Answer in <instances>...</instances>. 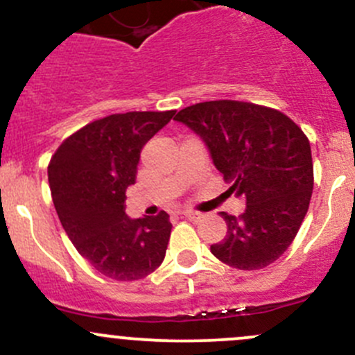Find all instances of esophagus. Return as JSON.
Segmentation results:
<instances>
[{"instance_id":"34e87169","label":"esophagus","mask_w":355,"mask_h":355,"mask_svg":"<svg viewBox=\"0 0 355 355\" xmlns=\"http://www.w3.org/2000/svg\"><path fill=\"white\" fill-rule=\"evenodd\" d=\"M180 214H182V216L189 218V220H192V221L199 220V218H200V214L196 213V211H180Z\"/></svg>"}]
</instances>
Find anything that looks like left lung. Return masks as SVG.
Wrapping results in <instances>:
<instances>
[{
    "mask_svg": "<svg viewBox=\"0 0 355 355\" xmlns=\"http://www.w3.org/2000/svg\"><path fill=\"white\" fill-rule=\"evenodd\" d=\"M206 144L228 194L245 199L241 216L221 213L227 235L211 252L237 270L275 263L295 239L313 194V157L287 114L242 101H206L178 111Z\"/></svg>",
    "mask_w": 355,
    "mask_h": 355,
    "instance_id": "obj_1",
    "label": "left lung"
}]
</instances>
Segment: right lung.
<instances>
[{"instance_id":"add662e5","label":"right lung","mask_w":355,"mask_h":355,"mask_svg":"<svg viewBox=\"0 0 355 355\" xmlns=\"http://www.w3.org/2000/svg\"><path fill=\"white\" fill-rule=\"evenodd\" d=\"M175 111H130L85 125L56 149L48 166L53 204L68 239L105 277L146 278L164 259L171 223L125 214V191L135 184L146 142Z\"/></svg>"}]
</instances>
